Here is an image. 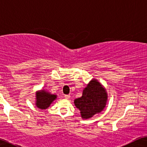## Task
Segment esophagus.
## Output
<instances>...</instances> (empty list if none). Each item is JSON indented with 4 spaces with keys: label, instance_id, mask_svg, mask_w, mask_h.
Returning <instances> with one entry per match:
<instances>
[{
    "label": "esophagus",
    "instance_id": "esophagus-1",
    "mask_svg": "<svg viewBox=\"0 0 147 147\" xmlns=\"http://www.w3.org/2000/svg\"><path fill=\"white\" fill-rule=\"evenodd\" d=\"M64 97H65V99H70V95H64Z\"/></svg>",
    "mask_w": 147,
    "mask_h": 147
}]
</instances>
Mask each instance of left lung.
Segmentation results:
<instances>
[{"instance_id":"left-lung-1","label":"left lung","mask_w":147,"mask_h":147,"mask_svg":"<svg viewBox=\"0 0 147 147\" xmlns=\"http://www.w3.org/2000/svg\"><path fill=\"white\" fill-rule=\"evenodd\" d=\"M108 95L106 89L97 79H91L83 90V95L74 100L83 119H89L102 111L106 106Z\"/></svg>"}]
</instances>
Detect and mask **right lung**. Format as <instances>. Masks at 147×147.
I'll use <instances>...</instances> for the list:
<instances>
[{
    "label": "right lung",
    "instance_id": "add662e5",
    "mask_svg": "<svg viewBox=\"0 0 147 147\" xmlns=\"http://www.w3.org/2000/svg\"><path fill=\"white\" fill-rule=\"evenodd\" d=\"M57 98V95L52 94L48 90L42 89L36 92L35 105L40 109H46L50 107L51 103Z\"/></svg>",
    "mask_w": 147,
    "mask_h": 147
}]
</instances>
